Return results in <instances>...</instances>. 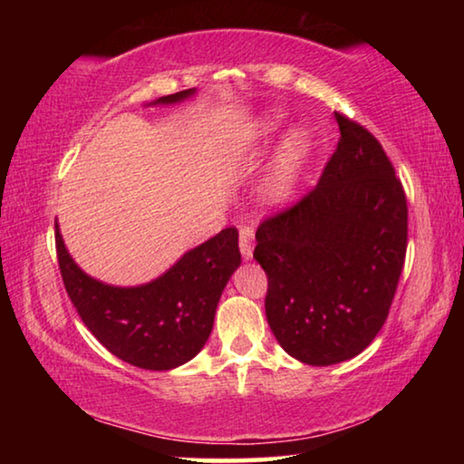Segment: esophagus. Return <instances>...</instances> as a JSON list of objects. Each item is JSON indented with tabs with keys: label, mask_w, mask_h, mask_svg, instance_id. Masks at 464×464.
Returning a JSON list of instances; mask_svg holds the SVG:
<instances>
[{
	"label": "esophagus",
	"mask_w": 464,
	"mask_h": 464,
	"mask_svg": "<svg viewBox=\"0 0 464 464\" xmlns=\"http://www.w3.org/2000/svg\"><path fill=\"white\" fill-rule=\"evenodd\" d=\"M254 235L256 231L251 225H243L239 229V249L246 260H251V256H254Z\"/></svg>",
	"instance_id": "34e87169"
}]
</instances>
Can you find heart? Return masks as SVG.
Wrapping results in <instances>:
<instances>
[{"instance_id": "heart-1", "label": "heart", "mask_w": 464, "mask_h": 464, "mask_svg": "<svg viewBox=\"0 0 464 464\" xmlns=\"http://www.w3.org/2000/svg\"><path fill=\"white\" fill-rule=\"evenodd\" d=\"M278 127L276 121H268L264 124L266 132H272ZM309 151V139L304 132L296 130L290 135L285 143H282L276 163H274L272 176H270V190L276 198H285V196L293 190V186L298 178V171L307 157Z\"/></svg>"}]
</instances>
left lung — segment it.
<instances>
[{"mask_svg": "<svg viewBox=\"0 0 464 464\" xmlns=\"http://www.w3.org/2000/svg\"><path fill=\"white\" fill-rule=\"evenodd\" d=\"M340 140L317 186L264 218L254 257L266 317L290 356L329 366L358 356L387 321L407 251V198L382 145L335 112Z\"/></svg>", "mask_w": 464, "mask_h": 464, "instance_id": "obj_1", "label": "left lung"}]
</instances>
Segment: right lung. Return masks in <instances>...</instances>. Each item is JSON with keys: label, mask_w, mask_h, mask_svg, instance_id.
I'll use <instances>...</instances> for the list:
<instances>
[{"label": "right lung", "mask_w": 464, "mask_h": 464, "mask_svg": "<svg viewBox=\"0 0 464 464\" xmlns=\"http://www.w3.org/2000/svg\"><path fill=\"white\" fill-rule=\"evenodd\" d=\"M192 93H169L155 104H174ZM237 237V229L227 227L184 254L163 276L143 286L119 288L77 268L54 223L63 285L85 327L116 358L145 371H171L207 343L218 298L241 264Z\"/></svg>", "instance_id": "add662e5"}]
</instances>
